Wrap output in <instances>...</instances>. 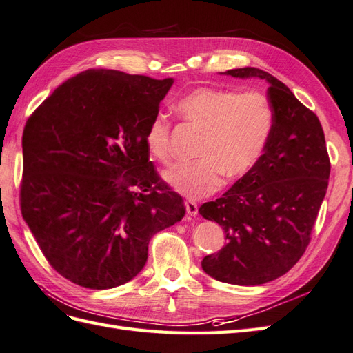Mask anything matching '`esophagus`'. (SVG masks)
Masks as SVG:
<instances>
[{
	"instance_id": "34e87169",
	"label": "esophagus",
	"mask_w": 353,
	"mask_h": 353,
	"mask_svg": "<svg viewBox=\"0 0 353 353\" xmlns=\"http://www.w3.org/2000/svg\"><path fill=\"white\" fill-rule=\"evenodd\" d=\"M185 205H186V213L189 214V216H192V217H195L196 214H198V204L195 203V201H186L185 203Z\"/></svg>"
}]
</instances>
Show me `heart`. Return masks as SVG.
Wrapping results in <instances>:
<instances>
[{
  "label": "heart",
  "mask_w": 353,
  "mask_h": 353,
  "mask_svg": "<svg viewBox=\"0 0 353 353\" xmlns=\"http://www.w3.org/2000/svg\"><path fill=\"white\" fill-rule=\"evenodd\" d=\"M188 123L204 132L195 163L177 164L164 174L165 182L189 198L213 194L228 179L247 176L263 155L274 128V109L260 93L238 94L230 90L201 87L176 103ZM171 124L155 115L146 128L145 146L159 163L170 161Z\"/></svg>",
  "instance_id": "1"
}]
</instances>
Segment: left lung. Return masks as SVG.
Segmentation results:
<instances>
[{
    "label": "left lung",
    "instance_id": "left-lung-1",
    "mask_svg": "<svg viewBox=\"0 0 353 353\" xmlns=\"http://www.w3.org/2000/svg\"><path fill=\"white\" fill-rule=\"evenodd\" d=\"M223 74L269 84L274 128L256 167L199 207V214L226 235L225 247L205 256L201 266L221 283L260 285L287 274L303 256L331 165L318 117L284 83L250 66Z\"/></svg>",
    "mask_w": 353,
    "mask_h": 353
}]
</instances>
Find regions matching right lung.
I'll list each match as a JSON object with an SVG mask.
<instances>
[{
	"label": "right lung",
	"instance_id": "add662e5",
	"mask_svg": "<svg viewBox=\"0 0 353 353\" xmlns=\"http://www.w3.org/2000/svg\"><path fill=\"white\" fill-rule=\"evenodd\" d=\"M173 83L88 69L28 119L22 216L70 283L93 290L128 283L146 263L150 238L183 219L182 196L159 182L145 146Z\"/></svg>",
	"mask_w": 353,
	"mask_h": 353
}]
</instances>
